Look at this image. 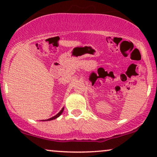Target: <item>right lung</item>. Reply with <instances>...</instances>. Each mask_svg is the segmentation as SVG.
Wrapping results in <instances>:
<instances>
[{"instance_id":"right-lung-1","label":"right lung","mask_w":157,"mask_h":157,"mask_svg":"<svg viewBox=\"0 0 157 157\" xmlns=\"http://www.w3.org/2000/svg\"><path fill=\"white\" fill-rule=\"evenodd\" d=\"M63 110H64V108H63L62 109H61V111H60V112H59L58 113H57V114H56L55 116H54V117H51V118H49V119H48L47 120H55V119H56V118H57L58 117H60V114L61 113H62L63 112Z\"/></svg>"}]
</instances>
